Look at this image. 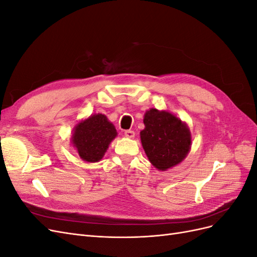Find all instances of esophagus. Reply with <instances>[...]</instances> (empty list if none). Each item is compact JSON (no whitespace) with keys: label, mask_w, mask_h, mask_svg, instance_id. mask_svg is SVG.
<instances>
[{"label":"esophagus","mask_w":257,"mask_h":257,"mask_svg":"<svg viewBox=\"0 0 257 257\" xmlns=\"http://www.w3.org/2000/svg\"><path fill=\"white\" fill-rule=\"evenodd\" d=\"M124 135H125V137H127V138H134L135 137V132L132 131V130H126L125 132H124Z\"/></svg>","instance_id":"34e87169"}]
</instances>
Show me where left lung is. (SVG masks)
Returning <instances> with one entry per match:
<instances>
[{
  "label": "left lung",
  "instance_id": "8db88e82",
  "mask_svg": "<svg viewBox=\"0 0 257 257\" xmlns=\"http://www.w3.org/2000/svg\"><path fill=\"white\" fill-rule=\"evenodd\" d=\"M144 123L142 144L154 167L166 170L186 157L192 143L191 133L180 119L168 111L152 108L146 112Z\"/></svg>",
  "mask_w": 257,
  "mask_h": 257
}]
</instances>
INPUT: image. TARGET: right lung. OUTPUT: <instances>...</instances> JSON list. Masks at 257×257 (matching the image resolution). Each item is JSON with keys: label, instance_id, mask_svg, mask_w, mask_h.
Wrapping results in <instances>:
<instances>
[{"label": "right lung", "instance_id": "1", "mask_svg": "<svg viewBox=\"0 0 257 257\" xmlns=\"http://www.w3.org/2000/svg\"><path fill=\"white\" fill-rule=\"evenodd\" d=\"M115 136L116 131L106 115L93 114L77 124L73 134V145L83 161L94 163L104 157Z\"/></svg>", "mask_w": 257, "mask_h": 257}]
</instances>
